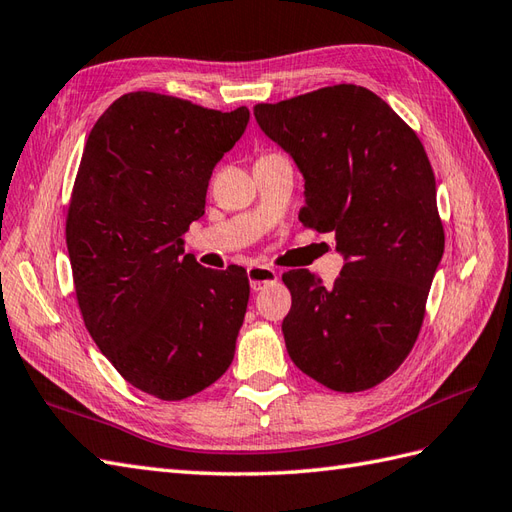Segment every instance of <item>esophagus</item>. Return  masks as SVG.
<instances>
[{
    "mask_svg": "<svg viewBox=\"0 0 512 512\" xmlns=\"http://www.w3.org/2000/svg\"><path fill=\"white\" fill-rule=\"evenodd\" d=\"M248 281H251L253 290L259 292L261 287H266V285L277 281V270H272L268 266H251L248 268Z\"/></svg>",
    "mask_w": 512,
    "mask_h": 512,
    "instance_id": "obj_1",
    "label": "esophagus"
}]
</instances>
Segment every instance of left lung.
I'll return each instance as SVG.
<instances>
[{
	"mask_svg": "<svg viewBox=\"0 0 512 512\" xmlns=\"http://www.w3.org/2000/svg\"><path fill=\"white\" fill-rule=\"evenodd\" d=\"M266 136L305 175L298 220L333 231L346 257L331 287L309 270L283 274V320L298 370L333 391L372 389L409 357L426 316L445 233L422 140L372 90L326 86L257 103Z\"/></svg>",
	"mask_w": 512,
	"mask_h": 512,
	"instance_id": "left-lung-1",
	"label": "left lung"
}]
</instances>
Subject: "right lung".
Masks as SVG:
<instances>
[{
    "instance_id": "obj_1",
    "label": "right lung",
    "mask_w": 512,
    "mask_h": 512,
    "mask_svg": "<svg viewBox=\"0 0 512 512\" xmlns=\"http://www.w3.org/2000/svg\"><path fill=\"white\" fill-rule=\"evenodd\" d=\"M246 123V106L136 90L86 140L67 212L77 307L116 372L153 398H190L233 361L246 270L203 268L181 235L205 214L212 170Z\"/></svg>"
}]
</instances>
